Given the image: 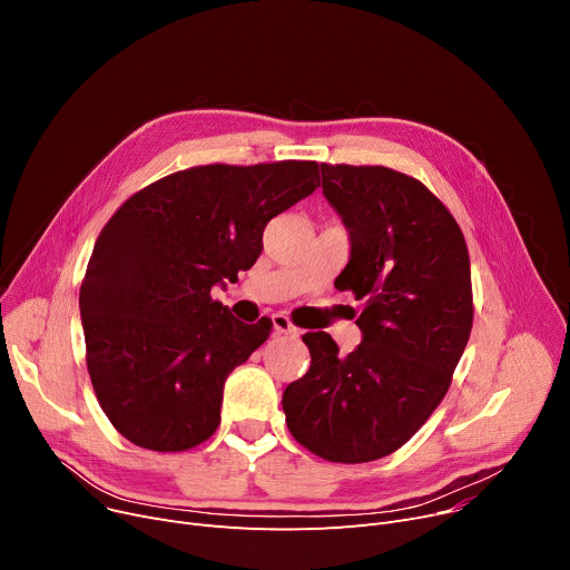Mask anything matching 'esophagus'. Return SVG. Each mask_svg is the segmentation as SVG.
Masks as SVG:
<instances>
[{
  "instance_id": "esophagus-1",
  "label": "esophagus",
  "mask_w": 570,
  "mask_h": 570,
  "mask_svg": "<svg viewBox=\"0 0 570 570\" xmlns=\"http://www.w3.org/2000/svg\"><path fill=\"white\" fill-rule=\"evenodd\" d=\"M273 325H275V331H277L279 335L301 337V327L293 325V321H291L286 314H275V316H273Z\"/></svg>"
}]
</instances>
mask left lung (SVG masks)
I'll list each match as a JSON object with an SVG mask.
<instances>
[{"label":"left lung","instance_id":"1","mask_svg":"<svg viewBox=\"0 0 570 570\" xmlns=\"http://www.w3.org/2000/svg\"><path fill=\"white\" fill-rule=\"evenodd\" d=\"M323 194L351 233L335 286L363 301V342L340 355L307 333L312 367L282 397L293 439L342 464L385 458L425 425L473 325L471 263L455 217L423 183L385 166L321 164Z\"/></svg>","mask_w":570,"mask_h":570}]
</instances>
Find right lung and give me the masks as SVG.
I'll use <instances>...</instances> for the list:
<instances>
[{
    "label": "right lung",
    "instance_id": "obj_1",
    "mask_svg": "<svg viewBox=\"0 0 570 570\" xmlns=\"http://www.w3.org/2000/svg\"><path fill=\"white\" fill-rule=\"evenodd\" d=\"M316 161L209 164L166 175L117 207L80 284L85 361L112 428L179 453L219 428L226 376L269 337L213 301L263 252L267 222L309 196Z\"/></svg>",
    "mask_w": 570,
    "mask_h": 570
}]
</instances>
